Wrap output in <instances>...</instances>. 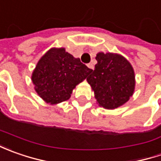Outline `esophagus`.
Instances as JSON below:
<instances>
[{
  "label": "esophagus",
  "instance_id": "34e87169",
  "mask_svg": "<svg viewBox=\"0 0 161 161\" xmlns=\"http://www.w3.org/2000/svg\"><path fill=\"white\" fill-rule=\"evenodd\" d=\"M88 67H89L90 69H91V70H92V69L94 68V65L92 64H88Z\"/></svg>",
  "mask_w": 161,
  "mask_h": 161
}]
</instances>
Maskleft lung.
I'll return each instance as SVG.
<instances>
[{"instance_id":"1","label":"left lung","mask_w":161,"mask_h":161,"mask_svg":"<svg viewBox=\"0 0 161 161\" xmlns=\"http://www.w3.org/2000/svg\"><path fill=\"white\" fill-rule=\"evenodd\" d=\"M95 69L87 81L94 91L97 104L105 109L123 106L133 95L135 74L133 66L119 53H97Z\"/></svg>"}]
</instances>
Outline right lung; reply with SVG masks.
Segmentation results:
<instances>
[{"instance_id": "1", "label": "right lung", "mask_w": 161, "mask_h": 161, "mask_svg": "<svg viewBox=\"0 0 161 161\" xmlns=\"http://www.w3.org/2000/svg\"><path fill=\"white\" fill-rule=\"evenodd\" d=\"M91 71L64 47H53L39 59L31 80L36 92L45 102L57 105L68 100L72 90Z\"/></svg>"}]
</instances>
